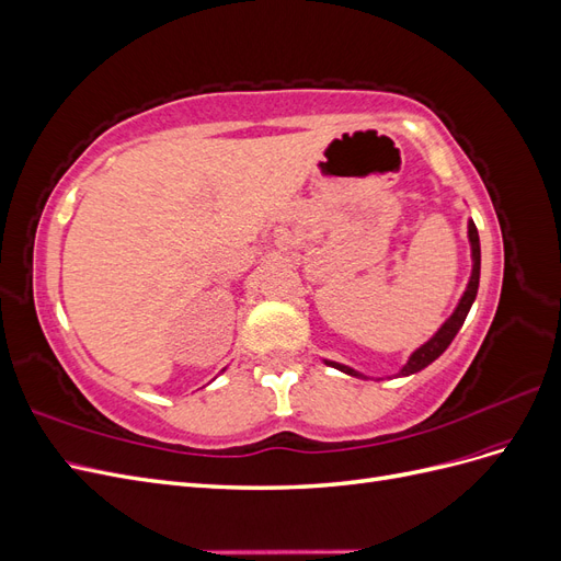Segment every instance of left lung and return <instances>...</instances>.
Segmentation results:
<instances>
[{
  "label": "left lung",
  "instance_id": "1",
  "mask_svg": "<svg viewBox=\"0 0 561 561\" xmlns=\"http://www.w3.org/2000/svg\"><path fill=\"white\" fill-rule=\"evenodd\" d=\"M468 243H470V260H472V268H470V278H468V285L466 290L461 295V299H458L456 309L451 311V316L443 322V325L437 328V332L428 339V342H423L419 348H414L410 353V358H407V363L400 367V371L396 377H412L416 375V371L426 369L431 363H435L439 355H443L449 344L454 342V336L458 334V330L463 328L466 322V316L472 307L474 297H478V287H480V264H482V252H480V236H478V227H474L472 219H468ZM325 365L344 371V375H351V377H358V379H369L367 375H363V371L353 369L344 363H334V360H322Z\"/></svg>",
  "mask_w": 561,
  "mask_h": 561
}]
</instances>
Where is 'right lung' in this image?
Wrapping results in <instances>:
<instances>
[{
	"mask_svg": "<svg viewBox=\"0 0 561 561\" xmlns=\"http://www.w3.org/2000/svg\"><path fill=\"white\" fill-rule=\"evenodd\" d=\"M222 371H225V369H222Z\"/></svg>",
	"mask_w": 561,
	"mask_h": 561,
	"instance_id": "right-lung-1",
	"label": "right lung"
}]
</instances>
